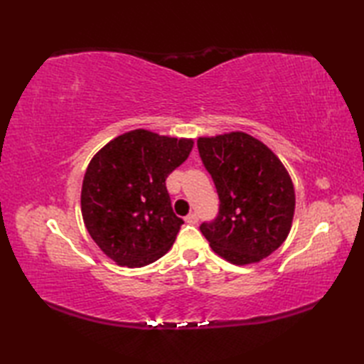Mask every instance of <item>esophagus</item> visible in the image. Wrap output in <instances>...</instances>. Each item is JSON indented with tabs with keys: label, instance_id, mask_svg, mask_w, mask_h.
Segmentation results:
<instances>
[{
	"label": "esophagus",
	"instance_id": "1",
	"mask_svg": "<svg viewBox=\"0 0 364 364\" xmlns=\"http://www.w3.org/2000/svg\"><path fill=\"white\" fill-rule=\"evenodd\" d=\"M184 220H186L188 223H192V225H194V223H197V222H198V214H197V213H191V214H188V215H186V219H184Z\"/></svg>",
	"mask_w": 364,
	"mask_h": 364
}]
</instances>
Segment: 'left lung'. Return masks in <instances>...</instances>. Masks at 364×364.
Here are the masks:
<instances>
[{
	"mask_svg": "<svg viewBox=\"0 0 364 364\" xmlns=\"http://www.w3.org/2000/svg\"><path fill=\"white\" fill-rule=\"evenodd\" d=\"M198 153L219 196V213L200 231L211 249L237 266L269 257L288 237L296 194L288 170L250 134L200 137Z\"/></svg>",
	"mask_w": 364,
	"mask_h": 364,
	"instance_id": "left-lung-1",
	"label": "left lung"
}]
</instances>
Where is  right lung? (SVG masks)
<instances>
[{"label": "right lung", "instance_id": "right-lung-1", "mask_svg": "<svg viewBox=\"0 0 364 364\" xmlns=\"http://www.w3.org/2000/svg\"><path fill=\"white\" fill-rule=\"evenodd\" d=\"M192 146V139L134 129L92 158L81 191L84 225L117 264L146 266L173 245L184 222L172 210L166 178Z\"/></svg>", "mask_w": 364, "mask_h": 364}]
</instances>
